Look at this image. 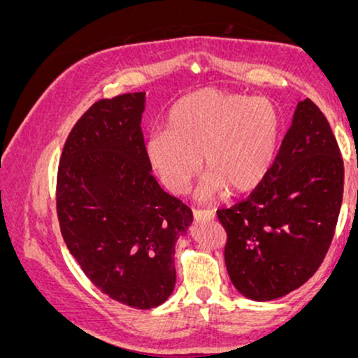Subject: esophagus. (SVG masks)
Masks as SVG:
<instances>
[{
  "mask_svg": "<svg viewBox=\"0 0 358 358\" xmlns=\"http://www.w3.org/2000/svg\"><path fill=\"white\" fill-rule=\"evenodd\" d=\"M193 217H195L196 220H210L215 217V212L213 210H200V208H196V210H193Z\"/></svg>",
  "mask_w": 358,
  "mask_h": 358,
  "instance_id": "34e87169",
  "label": "esophagus"
}]
</instances>
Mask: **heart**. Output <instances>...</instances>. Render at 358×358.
I'll use <instances>...</instances> for the list:
<instances>
[{
  "instance_id": "1",
  "label": "heart",
  "mask_w": 358,
  "mask_h": 358,
  "mask_svg": "<svg viewBox=\"0 0 358 358\" xmlns=\"http://www.w3.org/2000/svg\"><path fill=\"white\" fill-rule=\"evenodd\" d=\"M281 114L273 101L205 87L180 97L166 129L148 138L146 153L171 193L187 192L203 163L202 199L248 193L262 183L276 159Z\"/></svg>"
}]
</instances>
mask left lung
I'll use <instances>...</instances> for the list:
<instances>
[{
    "label": "left lung",
    "mask_w": 358,
    "mask_h": 358,
    "mask_svg": "<svg viewBox=\"0 0 358 358\" xmlns=\"http://www.w3.org/2000/svg\"><path fill=\"white\" fill-rule=\"evenodd\" d=\"M343 199V159L313 101L298 102L273 168L242 202L217 210L227 232L232 285L254 301L303 286L334 239Z\"/></svg>",
    "instance_id": "left-lung-1"
}]
</instances>
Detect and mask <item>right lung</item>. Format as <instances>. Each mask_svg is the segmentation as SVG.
Returning <instances> with one entry per match:
<instances>
[{
  "instance_id": "1",
  "label": "right lung",
  "mask_w": 358,
  "mask_h": 358,
  "mask_svg": "<svg viewBox=\"0 0 358 358\" xmlns=\"http://www.w3.org/2000/svg\"><path fill=\"white\" fill-rule=\"evenodd\" d=\"M145 92L101 99L65 141L57 175L62 237L104 294L138 310L165 303L176 282L175 244L193 213L151 175Z\"/></svg>"
}]
</instances>
